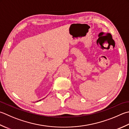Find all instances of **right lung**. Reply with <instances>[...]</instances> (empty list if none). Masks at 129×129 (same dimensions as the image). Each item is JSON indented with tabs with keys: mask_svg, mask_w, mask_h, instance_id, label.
<instances>
[{
	"mask_svg": "<svg viewBox=\"0 0 129 129\" xmlns=\"http://www.w3.org/2000/svg\"><path fill=\"white\" fill-rule=\"evenodd\" d=\"M41 100H39V101H37V102H39V101H41Z\"/></svg>",
	"mask_w": 129,
	"mask_h": 129,
	"instance_id": "add662e5",
	"label": "right lung"
}]
</instances>
